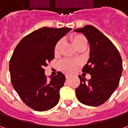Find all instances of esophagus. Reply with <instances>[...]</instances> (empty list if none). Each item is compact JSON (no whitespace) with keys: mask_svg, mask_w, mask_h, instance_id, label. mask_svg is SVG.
<instances>
[{"mask_svg":"<svg viewBox=\"0 0 128 128\" xmlns=\"http://www.w3.org/2000/svg\"><path fill=\"white\" fill-rule=\"evenodd\" d=\"M66 78L67 80H68V79L70 78V75H66Z\"/></svg>","mask_w":128,"mask_h":128,"instance_id":"1","label":"esophagus"}]
</instances>
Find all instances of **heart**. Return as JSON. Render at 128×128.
I'll list each match as a JSON object with an SVG mask.
<instances>
[{
  "label": "heart",
  "mask_w": 128,
  "mask_h": 128,
  "mask_svg": "<svg viewBox=\"0 0 128 128\" xmlns=\"http://www.w3.org/2000/svg\"><path fill=\"white\" fill-rule=\"evenodd\" d=\"M72 43L73 44V46L76 47H78V46L81 45L82 43H87L86 38L82 35H76V36H73L70 38ZM63 44V41L60 40L58 42H57L54 48V53L56 56H58L60 54V50H61L62 46ZM77 66H78V62L74 61H72L70 60H66L61 62L60 63V67L61 68L66 71V72H72L76 69Z\"/></svg>",
  "instance_id": "b5f03b06"
}]
</instances>
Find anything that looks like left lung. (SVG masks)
<instances>
[{
	"label": "left lung",
	"instance_id": "left-lung-1",
	"mask_svg": "<svg viewBox=\"0 0 128 128\" xmlns=\"http://www.w3.org/2000/svg\"><path fill=\"white\" fill-rule=\"evenodd\" d=\"M74 31L82 32L90 45V58L82 71L89 73L90 80L79 76L80 86L76 90L78 100L89 106H99L108 100L119 85L122 62L116 47L109 38L92 26Z\"/></svg>",
	"mask_w": 128,
	"mask_h": 128
}]
</instances>
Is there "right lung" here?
I'll return each instance as SVG.
<instances>
[{
  "label": "right lung",
  "mask_w": 128,
  "mask_h": 128,
  "mask_svg": "<svg viewBox=\"0 0 128 128\" xmlns=\"http://www.w3.org/2000/svg\"><path fill=\"white\" fill-rule=\"evenodd\" d=\"M70 30L41 28L25 36L14 50L9 63L12 85L25 104L35 110H48L59 102L66 77L58 72L48 79L44 67L54 59L57 42Z\"/></svg>",
  "instance_id": "right-lung-1"
}]
</instances>
